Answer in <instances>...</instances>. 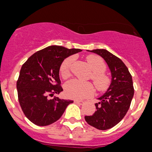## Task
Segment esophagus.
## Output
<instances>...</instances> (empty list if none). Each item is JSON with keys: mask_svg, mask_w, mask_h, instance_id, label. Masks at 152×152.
Returning <instances> with one entry per match:
<instances>
[{"mask_svg": "<svg viewBox=\"0 0 152 152\" xmlns=\"http://www.w3.org/2000/svg\"><path fill=\"white\" fill-rule=\"evenodd\" d=\"M74 103L77 104H79V105H82L84 104V102H83V101H79V100H75Z\"/></svg>", "mask_w": 152, "mask_h": 152, "instance_id": "obj_1", "label": "esophagus"}]
</instances>
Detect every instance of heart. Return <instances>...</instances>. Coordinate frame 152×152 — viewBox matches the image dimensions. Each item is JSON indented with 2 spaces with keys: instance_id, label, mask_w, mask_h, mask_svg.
<instances>
[{
  "instance_id": "obj_1",
  "label": "heart",
  "mask_w": 152,
  "mask_h": 152,
  "mask_svg": "<svg viewBox=\"0 0 152 152\" xmlns=\"http://www.w3.org/2000/svg\"><path fill=\"white\" fill-rule=\"evenodd\" d=\"M87 61L90 68L93 71L91 76L92 80L98 90H102L107 84V78L103 73L105 70V64L103 60L98 56L89 55L87 57ZM73 62V57H68L64 60L60 68L61 76L64 79L69 77L71 65ZM64 93L67 98L72 99H83L92 96L95 93V88L89 83L73 79L64 86Z\"/></svg>"
}]
</instances>
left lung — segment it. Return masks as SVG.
Masks as SVG:
<instances>
[{"label":"left lung","mask_w":152,"mask_h":152,"mask_svg":"<svg viewBox=\"0 0 152 152\" xmlns=\"http://www.w3.org/2000/svg\"><path fill=\"white\" fill-rule=\"evenodd\" d=\"M98 54L106 61L111 73V83L106 92L95 104L96 111L85 120L90 126L106 130L120 123L130 107L134 95L132 76L120 58L104 49L88 50Z\"/></svg>","instance_id":"1"}]
</instances>
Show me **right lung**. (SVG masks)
Segmentation results:
<instances>
[{
	"instance_id": "add662e5",
	"label": "right lung",
	"mask_w": 152,
	"mask_h": 152,
	"mask_svg": "<svg viewBox=\"0 0 152 152\" xmlns=\"http://www.w3.org/2000/svg\"><path fill=\"white\" fill-rule=\"evenodd\" d=\"M80 49H68L52 45L32 54L22 66L16 88L20 107L26 117L39 126L52 124L59 120L66 107L73 101L54 96L63 91L59 71L65 58Z\"/></svg>"
}]
</instances>
